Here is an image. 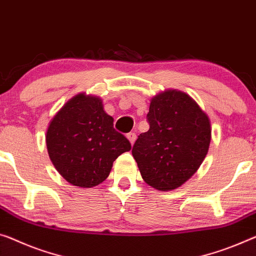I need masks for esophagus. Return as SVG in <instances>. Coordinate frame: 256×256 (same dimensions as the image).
Segmentation results:
<instances>
[{
  "mask_svg": "<svg viewBox=\"0 0 256 256\" xmlns=\"http://www.w3.org/2000/svg\"><path fill=\"white\" fill-rule=\"evenodd\" d=\"M127 138L129 140V142H130L132 144H134V143H135V140H136V134L135 132H128L127 134Z\"/></svg>",
  "mask_w": 256,
  "mask_h": 256,
  "instance_id": "1",
  "label": "esophagus"
}]
</instances>
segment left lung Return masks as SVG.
<instances>
[{"label":"left lung","instance_id":"left-lung-1","mask_svg":"<svg viewBox=\"0 0 256 256\" xmlns=\"http://www.w3.org/2000/svg\"><path fill=\"white\" fill-rule=\"evenodd\" d=\"M146 119L150 129L140 134L132 156L148 186L172 190L186 182L205 159L210 119L190 96L176 90L153 98Z\"/></svg>","mask_w":256,"mask_h":256}]
</instances>
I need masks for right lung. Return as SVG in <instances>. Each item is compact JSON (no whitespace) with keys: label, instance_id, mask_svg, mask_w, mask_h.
I'll return each mask as SVG.
<instances>
[{"label":"right lung","instance_id":"obj_1","mask_svg":"<svg viewBox=\"0 0 256 256\" xmlns=\"http://www.w3.org/2000/svg\"><path fill=\"white\" fill-rule=\"evenodd\" d=\"M54 166L68 182L92 188L103 182L113 161L132 148L126 137L113 128L98 97L84 94L68 100L54 116L46 136Z\"/></svg>","mask_w":256,"mask_h":256}]
</instances>
